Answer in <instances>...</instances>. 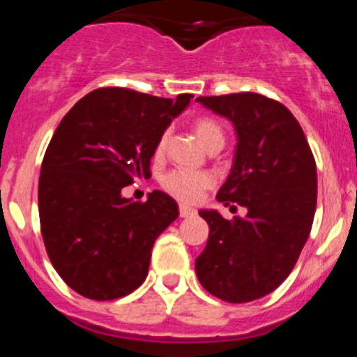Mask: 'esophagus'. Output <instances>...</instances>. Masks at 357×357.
Instances as JSON below:
<instances>
[{
    "label": "esophagus",
    "instance_id": "obj_1",
    "mask_svg": "<svg viewBox=\"0 0 357 357\" xmlns=\"http://www.w3.org/2000/svg\"><path fill=\"white\" fill-rule=\"evenodd\" d=\"M178 213H181L182 218H189V216H195V214H197V211H195L193 207L185 206V204H181V207H178Z\"/></svg>",
    "mask_w": 357,
    "mask_h": 357
}]
</instances>
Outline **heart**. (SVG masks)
Masks as SVG:
<instances>
[{
	"instance_id": "heart-1",
	"label": "heart",
	"mask_w": 357,
	"mask_h": 357,
	"mask_svg": "<svg viewBox=\"0 0 357 357\" xmlns=\"http://www.w3.org/2000/svg\"><path fill=\"white\" fill-rule=\"evenodd\" d=\"M195 134L198 135V139L211 148L216 143H223V128L220 127V123L214 121L213 118H197L193 123ZM166 141L168 135L162 134L155 144V151H160L166 148ZM214 184V176L207 172H188V169H175V172L168 173L164 176L162 188L168 191L172 197L178 198L182 202H197L202 197V193L207 188Z\"/></svg>"
}]
</instances>
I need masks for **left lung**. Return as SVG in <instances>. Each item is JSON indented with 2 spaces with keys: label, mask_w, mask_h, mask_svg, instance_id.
Wrapping results in <instances>:
<instances>
[{
  "label": "left lung",
  "mask_w": 357,
  "mask_h": 357,
  "mask_svg": "<svg viewBox=\"0 0 357 357\" xmlns=\"http://www.w3.org/2000/svg\"><path fill=\"white\" fill-rule=\"evenodd\" d=\"M197 102L234 125V162L216 198L247 207V216L232 220L198 211L209 223V239L195 263L197 277L222 301H257L284 282L309 238L317 209L314 157L295 116L275 100L236 93Z\"/></svg>",
  "instance_id": "left-lung-1"
}]
</instances>
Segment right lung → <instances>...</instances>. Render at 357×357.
<instances>
[{"label":"right lung","instance_id":"1","mask_svg":"<svg viewBox=\"0 0 357 357\" xmlns=\"http://www.w3.org/2000/svg\"><path fill=\"white\" fill-rule=\"evenodd\" d=\"M191 98L105 87L56 127L40 166V232L53 268L78 295L114 301L146 279L153 243L178 206L162 191L141 204L121 189L150 176L157 141Z\"/></svg>","mask_w":357,"mask_h":357}]
</instances>
